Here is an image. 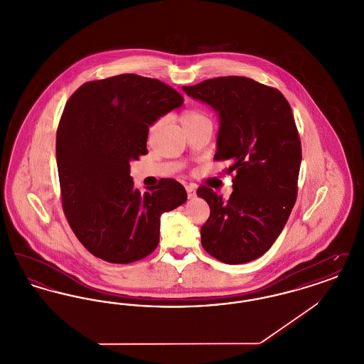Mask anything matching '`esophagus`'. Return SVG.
I'll return each mask as SVG.
<instances>
[{"mask_svg": "<svg viewBox=\"0 0 364 364\" xmlns=\"http://www.w3.org/2000/svg\"><path fill=\"white\" fill-rule=\"evenodd\" d=\"M186 190H187V195H188V198H190V199L196 196V188H195L193 186H187V187H186Z\"/></svg>", "mask_w": 364, "mask_h": 364, "instance_id": "obj_1", "label": "esophagus"}]
</instances>
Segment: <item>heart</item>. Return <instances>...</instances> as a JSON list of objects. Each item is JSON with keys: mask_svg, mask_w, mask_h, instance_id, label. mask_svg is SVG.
<instances>
[{"mask_svg": "<svg viewBox=\"0 0 364 364\" xmlns=\"http://www.w3.org/2000/svg\"><path fill=\"white\" fill-rule=\"evenodd\" d=\"M162 120H164V119H158V120L150 127V132H154L156 128L161 125ZM180 122H181L183 127H184L186 129H188V128L200 125V124L211 122V120H210L208 113H205L203 110H200V109H188V110H186V112L181 113Z\"/></svg>", "mask_w": 364, "mask_h": 364, "instance_id": "obj_1", "label": "heart"}]
</instances>
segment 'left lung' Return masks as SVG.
I'll use <instances>...</instances> for the list:
<instances>
[{
    "mask_svg": "<svg viewBox=\"0 0 364 364\" xmlns=\"http://www.w3.org/2000/svg\"><path fill=\"white\" fill-rule=\"evenodd\" d=\"M183 90L220 114L215 161H229L233 192L224 199L206 186L210 206L202 245L228 264L262 257L276 242L297 198L301 143L287 98L244 76H223Z\"/></svg>",
    "mask_w": 364,
    "mask_h": 364,
    "instance_id": "obj_1",
    "label": "left lung"
}]
</instances>
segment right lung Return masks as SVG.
<instances>
[{
	"label": "right lung",
	"mask_w": 364,
	"mask_h": 364,
	"mask_svg": "<svg viewBox=\"0 0 364 364\" xmlns=\"http://www.w3.org/2000/svg\"><path fill=\"white\" fill-rule=\"evenodd\" d=\"M183 102L172 87L135 73L87 82L70 95L55 138L61 203L94 257L146 258L159 242L161 215L187 200L173 178L141 193L129 174L131 161L147 154L149 127Z\"/></svg>",
	"instance_id": "right-lung-1"
}]
</instances>
